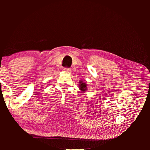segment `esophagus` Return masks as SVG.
I'll use <instances>...</instances> for the list:
<instances>
[{
  "mask_svg": "<svg viewBox=\"0 0 150 150\" xmlns=\"http://www.w3.org/2000/svg\"><path fill=\"white\" fill-rule=\"evenodd\" d=\"M63 71H64L66 73H69L71 71V69L70 68H64V69H63Z\"/></svg>",
  "mask_w": 150,
  "mask_h": 150,
  "instance_id": "obj_1",
  "label": "esophagus"
}]
</instances>
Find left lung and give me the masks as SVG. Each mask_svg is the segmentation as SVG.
Listing matches in <instances>:
<instances>
[{
	"mask_svg": "<svg viewBox=\"0 0 150 150\" xmlns=\"http://www.w3.org/2000/svg\"><path fill=\"white\" fill-rule=\"evenodd\" d=\"M79 88L83 93L86 92L87 91V85L85 82H83V81H80L79 83Z\"/></svg>",
	"mask_w": 150,
	"mask_h": 150,
	"instance_id": "1",
	"label": "left lung"
}]
</instances>
